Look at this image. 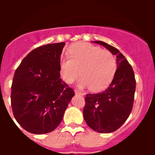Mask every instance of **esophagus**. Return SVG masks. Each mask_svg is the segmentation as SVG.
Masks as SVG:
<instances>
[{"label":"esophagus","mask_w":155,"mask_h":155,"mask_svg":"<svg viewBox=\"0 0 155 155\" xmlns=\"http://www.w3.org/2000/svg\"><path fill=\"white\" fill-rule=\"evenodd\" d=\"M74 92H75V94H80V95H84V92H81V91H78V90H74Z\"/></svg>","instance_id":"obj_1"}]
</instances>
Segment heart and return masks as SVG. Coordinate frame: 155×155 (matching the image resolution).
I'll return each instance as SVG.
<instances>
[{
  "mask_svg": "<svg viewBox=\"0 0 155 155\" xmlns=\"http://www.w3.org/2000/svg\"><path fill=\"white\" fill-rule=\"evenodd\" d=\"M69 57L60 61V73L67 83L73 82L80 74L81 87H89L94 91L104 90L109 86L116 74V58L108 50L98 46L78 42L68 49Z\"/></svg>",
  "mask_w": 155,
  "mask_h": 155,
  "instance_id": "b5f03b06",
  "label": "heart"
}]
</instances>
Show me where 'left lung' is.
I'll return each instance as SVG.
<instances>
[{
  "instance_id": "left-lung-1",
  "label": "left lung",
  "mask_w": 155,
  "mask_h": 155,
  "mask_svg": "<svg viewBox=\"0 0 155 155\" xmlns=\"http://www.w3.org/2000/svg\"><path fill=\"white\" fill-rule=\"evenodd\" d=\"M116 56L117 69L110 85L102 92L87 94L83 109L86 124L102 134L118 130L129 117L134 105L136 80L131 65L114 46L94 41Z\"/></svg>"
}]
</instances>
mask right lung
<instances>
[{"mask_svg":"<svg viewBox=\"0 0 155 155\" xmlns=\"http://www.w3.org/2000/svg\"><path fill=\"white\" fill-rule=\"evenodd\" d=\"M64 42L39 46L16 69L11 102L15 120L35 134H47L61 124L74 91L61 78L60 61Z\"/></svg>","mask_w":155,"mask_h":155,"instance_id":"right-lung-1","label":"right lung"}]
</instances>
